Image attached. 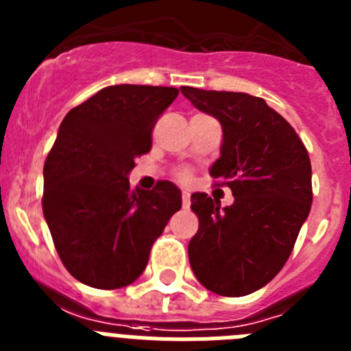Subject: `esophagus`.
I'll list each match as a JSON object with an SVG mask.
<instances>
[{
  "mask_svg": "<svg viewBox=\"0 0 351 351\" xmlns=\"http://www.w3.org/2000/svg\"><path fill=\"white\" fill-rule=\"evenodd\" d=\"M190 204H191L190 193H188V191H182V207H184V209H188V207H190Z\"/></svg>",
  "mask_w": 351,
  "mask_h": 351,
  "instance_id": "34e87169",
  "label": "esophagus"
}]
</instances>
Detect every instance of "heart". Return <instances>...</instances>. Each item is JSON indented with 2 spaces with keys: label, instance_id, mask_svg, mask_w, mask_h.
<instances>
[{
  "label": "heart",
  "instance_id": "b5f03b06",
  "mask_svg": "<svg viewBox=\"0 0 351 351\" xmlns=\"http://www.w3.org/2000/svg\"><path fill=\"white\" fill-rule=\"evenodd\" d=\"M186 178H188V176H186V173H182V179H186Z\"/></svg>",
  "mask_w": 351,
  "mask_h": 351
}]
</instances>
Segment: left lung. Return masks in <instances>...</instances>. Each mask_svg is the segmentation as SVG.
Wrapping results in <instances>:
<instances>
[{
	"label": "left lung",
	"mask_w": 351,
	"mask_h": 351,
	"mask_svg": "<svg viewBox=\"0 0 351 351\" xmlns=\"http://www.w3.org/2000/svg\"><path fill=\"white\" fill-rule=\"evenodd\" d=\"M181 93L219 121L223 142L209 173L234 195L226 207L191 195L198 232L188 244L190 265L207 290L247 295L281 271L308 219L311 161L295 130L263 98L190 86Z\"/></svg>",
	"instance_id": "left-lung-1"
}]
</instances>
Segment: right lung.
<instances>
[{"label": "right lung", "instance_id": "add662e5", "mask_svg": "<svg viewBox=\"0 0 351 351\" xmlns=\"http://www.w3.org/2000/svg\"><path fill=\"white\" fill-rule=\"evenodd\" d=\"M176 88L117 84L71 108L43 167V216L75 280L114 290L144 272L151 246L181 209V190L160 181L130 188L135 158L149 153Z\"/></svg>", "mask_w": 351, "mask_h": 351}]
</instances>
